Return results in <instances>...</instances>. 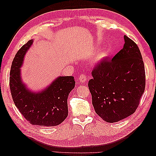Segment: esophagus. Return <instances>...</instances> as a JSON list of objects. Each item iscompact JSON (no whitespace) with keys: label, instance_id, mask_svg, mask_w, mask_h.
Segmentation results:
<instances>
[{"label":"esophagus","instance_id":"1","mask_svg":"<svg viewBox=\"0 0 156 156\" xmlns=\"http://www.w3.org/2000/svg\"><path fill=\"white\" fill-rule=\"evenodd\" d=\"M79 81H81L83 83H86L88 79L85 74H81V75H80V76L79 77Z\"/></svg>","mask_w":156,"mask_h":156}]
</instances>
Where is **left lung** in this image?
Wrapping results in <instances>:
<instances>
[{
	"label": "left lung",
	"mask_w": 156,
	"mask_h": 156,
	"mask_svg": "<svg viewBox=\"0 0 156 156\" xmlns=\"http://www.w3.org/2000/svg\"><path fill=\"white\" fill-rule=\"evenodd\" d=\"M124 48L92 72L88 86L96 112L107 122H119L135 112L146 85L144 65L135 42L124 35Z\"/></svg>",
	"instance_id": "left-lung-1"
}]
</instances>
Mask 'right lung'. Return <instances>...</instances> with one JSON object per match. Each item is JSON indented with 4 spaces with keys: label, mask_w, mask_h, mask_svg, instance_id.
<instances>
[{
    "label": "right lung",
    "mask_w": 156,
    "mask_h": 156,
    "mask_svg": "<svg viewBox=\"0 0 156 156\" xmlns=\"http://www.w3.org/2000/svg\"><path fill=\"white\" fill-rule=\"evenodd\" d=\"M30 40L23 45L14 57L10 73V88L13 101L25 119L32 125L58 126L68 115L67 100L74 88L73 76L59 77L50 86L40 92H32L21 81L20 68Z\"/></svg>",
    "instance_id": "add662e5"
}]
</instances>
